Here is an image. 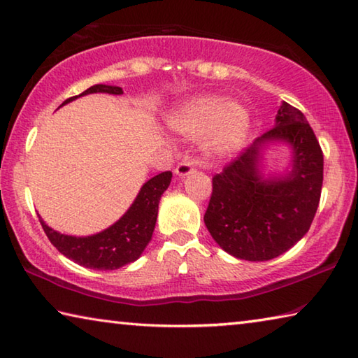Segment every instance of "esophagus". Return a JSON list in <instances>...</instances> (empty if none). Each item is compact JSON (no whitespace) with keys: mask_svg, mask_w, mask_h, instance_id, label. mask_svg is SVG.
Wrapping results in <instances>:
<instances>
[{"mask_svg":"<svg viewBox=\"0 0 358 358\" xmlns=\"http://www.w3.org/2000/svg\"><path fill=\"white\" fill-rule=\"evenodd\" d=\"M194 172V166H192V162L191 161H181L180 164L175 167V173L178 175V177H186V175H189V173H192Z\"/></svg>","mask_w":358,"mask_h":358,"instance_id":"obj_1","label":"esophagus"}]
</instances>
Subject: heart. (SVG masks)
Wrapping results in <instances>:
<instances>
[{
	"label": "heart",
	"mask_w": 358,
	"mask_h": 358,
	"mask_svg": "<svg viewBox=\"0 0 358 358\" xmlns=\"http://www.w3.org/2000/svg\"><path fill=\"white\" fill-rule=\"evenodd\" d=\"M169 124L186 138L203 137L205 153L224 159L245 145L251 118L240 102L217 94H203L175 108Z\"/></svg>",
	"instance_id": "b5f03b06"
}]
</instances>
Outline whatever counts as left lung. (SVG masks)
Returning <instances> with one entry per match:
<instances>
[{"label": "left lung", "instance_id": "left-lung-1", "mask_svg": "<svg viewBox=\"0 0 358 358\" xmlns=\"http://www.w3.org/2000/svg\"><path fill=\"white\" fill-rule=\"evenodd\" d=\"M282 141L291 147L289 171L265 178L263 150ZM324 180V155L305 115L282 102L275 128L257 137L213 177L203 221L230 256L262 262L290 250L310 230Z\"/></svg>", "mask_w": 358, "mask_h": 358}]
</instances>
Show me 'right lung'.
<instances>
[{
	"label": "right lung",
	"instance_id": "add662e5",
	"mask_svg": "<svg viewBox=\"0 0 358 358\" xmlns=\"http://www.w3.org/2000/svg\"><path fill=\"white\" fill-rule=\"evenodd\" d=\"M92 93L123 94V90L120 87H112V85H93L85 90L82 94L66 99L62 106ZM171 180L172 172L169 171L150 178L141 187L136 201L132 202L128 211L117 222L99 234L88 235V237H72V235L59 234L48 227L41 216L39 221L50 243L63 256L74 260L76 264L85 266V268L117 270L141 257L143 250L150 243L156 226L161 196L171 185Z\"/></svg>",
	"mask_w": 358,
	"mask_h": 358
}]
</instances>
